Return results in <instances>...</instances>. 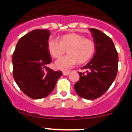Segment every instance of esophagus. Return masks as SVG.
Masks as SVG:
<instances>
[{"label":"esophagus","instance_id":"esophagus-1","mask_svg":"<svg viewBox=\"0 0 132 132\" xmlns=\"http://www.w3.org/2000/svg\"><path fill=\"white\" fill-rule=\"evenodd\" d=\"M69 73H70L69 71H63V75H65V76H66V75H68Z\"/></svg>","mask_w":132,"mask_h":132}]
</instances>
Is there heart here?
<instances>
[{
  "mask_svg": "<svg viewBox=\"0 0 132 132\" xmlns=\"http://www.w3.org/2000/svg\"><path fill=\"white\" fill-rule=\"evenodd\" d=\"M47 49L54 58H59L67 50L68 54L59 58L55 63L57 69L67 71L74 67L78 61L83 63L89 60L95 52V44L91 39L73 33L63 35L59 41L53 38L50 39Z\"/></svg>",
  "mask_w": 132,
  "mask_h": 132,
  "instance_id": "heart-1",
  "label": "heart"
}]
</instances>
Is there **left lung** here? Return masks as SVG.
Returning a JSON list of instances; mask_svg holds the SVG:
<instances>
[{
  "instance_id": "1",
  "label": "left lung",
  "mask_w": 132,
  "mask_h": 132,
  "mask_svg": "<svg viewBox=\"0 0 132 132\" xmlns=\"http://www.w3.org/2000/svg\"><path fill=\"white\" fill-rule=\"evenodd\" d=\"M94 40L96 52L93 59L79 72L80 79L75 84L77 94L87 100L96 99L103 95L116 79L118 55L111 38L102 31L90 28Z\"/></svg>"
}]
</instances>
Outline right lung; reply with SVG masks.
Returning <instances> with one entry per match:
<instances>
[{
    "mask_svg": "<svg viewBox=\"0 0 132 132\" xmlns=\"http://www.w3.org/2000/svg\"><path fill=\"white\" fill-rule=\"evenodd\" d=\"M48 30H34L19 39L12 55L13 77L20 90L33 99L46 97L53 91L60 71L47 65L52 62L47 42Z\"/></svg>",
    "mask_w": 132,
    "mask_h": 132,
    "instance_id": "obj_1",
    "label": "right lung"
}]
</instances>
